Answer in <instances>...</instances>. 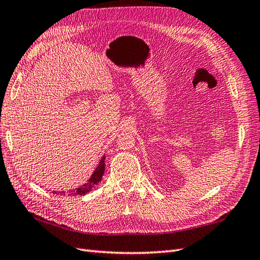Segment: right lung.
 <instances>
[{
    "mask_svg": "<svg viewBox=\"0 0 260 260\" xmlns=\"http://www.w3.org/2000/svg\"><path fill=\"white\" fill-rule=\"evenodd\" d=\"M104 170H105V156H103L102 159L100 160V164L99 166L96 167V170L94 171V173L92 174V176L87 180V183H85L84 185H82L80 188H76L73 190H70L68 194H66L65 191H57L55 192L54 191V194H61V195H72V196H75V195H85L86 192L92 190V187H94L95 185H98L101 180L103 175H104Z\"/></svg>",
    "mask_w": 260,
    "mask_h": 260,
    "instance_id": "add662e5",
    "label": "right lung"
}]
</instances>
